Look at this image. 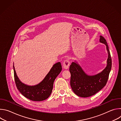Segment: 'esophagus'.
<instances>
[{
	"instance_id": "34e87169",
	"label": "esophagus",
	"mask_w": 121,
	"mask_h": 121,
	"mask_svg": "<svg viewBox=\"0 0 121 121\" xmlns=\"http://www.w3.org/2000/svg\"><path fill=\"white\" fill-rule=\"evenodd\" d=\"M70 65V62L68 59H66L63 63V66L65 69H67Z\"/></svg>"
}]
</instances>
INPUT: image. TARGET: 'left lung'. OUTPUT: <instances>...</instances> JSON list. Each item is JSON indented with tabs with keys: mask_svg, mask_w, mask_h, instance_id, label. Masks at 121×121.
I'll use <instances>...</instances> for the list:
<instances>
[{
	"mask_svg": "<svg viewBox=\"0 0 121 121\" xmlns=\"http://www.w3.org/2000/svg\"><path fill=\"white\" fill-rule=\"evenodd\" d=\"M99 41L106 45L108 54L107 66L101 72L94 76H88L77 63L72 62L70 65L71 87L73 92L79 97L86 98L95 94L107 82L112 68V58L106 40L100 36Z\"/></svg>",
	"mask_w": 121,
	"mask_h": 121,
	"instance_id": "left-lung-1",
	"label": "left lung"
}]
</instances>
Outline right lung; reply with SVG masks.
Masks as SVG:
<instances>
[{
	"label": "right lung",
	"instance_id": "obj_1",
	"mask_svg": "<svg viewBox=\"0 0 121 121\" xmlns=\"http://www.w3.org/2000/svg\"><path fill=\"white\" fill-rule=\"evenodd\" d=\"M60 62L55 64L43 80L38 85L30 86L22 83L16 75L13 65L14 76L16 87L24 97L33 101H42L51 95L54 81L62 70Z\"/></svg>",
	"mask_w": 121,
	"mask_h": 121
}]
</instances>
